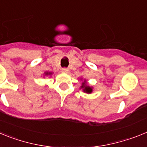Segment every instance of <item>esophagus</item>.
Segmentation results:
<instances>
[{
  "label": "esophagus",
  "mask_w": 147,
  "mask_h": 147,
  "mask_svg": "<svg viewBox=\"0 0 147 147\" xmlns=\"http://www.w3.org/2000/svg\"><path fill=\"white\" fill-rule=\"evenodd\" d=\"M62 73H65V74H67V73L69 72V70L68 68H66V67H63L62 69Z\"/></svg>",
  "instance_id": "1"
}]
</instances>
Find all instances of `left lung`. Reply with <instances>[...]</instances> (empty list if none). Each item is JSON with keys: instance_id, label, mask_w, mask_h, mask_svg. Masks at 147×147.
<instances>
[{"instance_id": "1", "label": "left lung", "mask_w": 147, "mask_h": 147, "mask_svg": "<svg viewBox=\"0 0 147 147\" xmlns=\"http://www.w3.org/2000/svg\"><path fill=\"white\" fill-rule=\"evenodd\" d=\"M82 88H83L84 89V91L85 92V93H90L92 92V88H90V87L89 86H87L86 84H85V82H82Z\"/></svg>"}]
</instances>
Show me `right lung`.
<instances>
[{"instance_id":"1","label":"right lung","mask_w":147,"mask_h":147,"mask_svg":"<svg viewBox=\"0 0 147 147\" xmlns=\"http://www.w3.org/2000/svg\"><path fill=\"white\" fill-rule=\"evenodd\" d=\"M50 74H51V73H50V72H46V73H45V75H50Z\"/></svg>"}]
</instances>
